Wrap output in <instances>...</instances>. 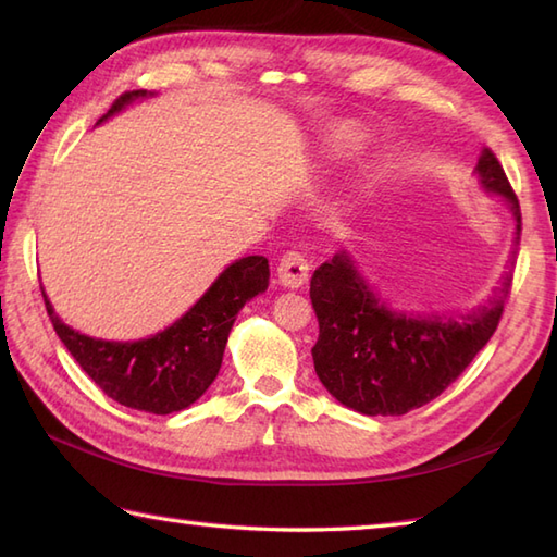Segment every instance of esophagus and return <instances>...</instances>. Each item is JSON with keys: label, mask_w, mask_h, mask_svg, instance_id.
<instances>
[{"label": "esophagus", "mask_w": 557, "mask_h": 557, "mask_svg": "<svg viewBox=\"0 0 557 557\" xmlns=\"http://www.w3.org/2000/svg\"><path fill=\"white\" fill-rule=\"evenodd\" d=\"M277 277L282 282V287L299 289L306 285V280H309V263H306V258L299 251H289L280 258Z\"/></svg>", "instance_id": "obj_1"}]
</instances>
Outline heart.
I'll use <instances>...</instances> for the list:
<instances>
[{"instance_id":"b5f03b06","label":"heart","mask_w":557,"mask_h":557,"mask_svg":"<svg viewBox=\"0 0 557 557\" xmlns=\"http://www.w3.org/2000/svg\"><path fill=\"white\" fill-rule=\"evenodd\" d=\"M366 144H369V134L363 132L361 126L345 122V124H337L327 132L325 136V148L333 152V156H354V152H359Z\"/></svg>"}]
</instances>
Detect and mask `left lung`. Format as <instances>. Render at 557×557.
<instances>
[{"label":"left lung","mask_w":557,"mask_h":557,"mask_svg":"<svg viewBox=\"0 0 557 557\" xmlns=\"http://www.w3.org/2000/svg\"><path fill=\"white\" fill-rule=\"evenodd\" d=\"M481 186L503 196L522 234V210L503 164L483 148L476 164ZM512 275L498 294L461 318H413L389 311L366 285L347 253L313 272L311 304L318 318L313 366L321 383L342 405L369 417H401L429 405L465 373L498 327Z\"/></svg>","instance_id":"8db88e82"}]
</instances>
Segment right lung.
<instances>
[{"instance_id": "obj_1", "label": "right lung", "mask_w": 557, "mask_h": 557, "mask_svg": "<svg viewBox=\"0 0 557 557\" xmlns=\"http://www.w3.org/2000/svg\"><path fill=\"white\" fill-rule=\"evenodd\" d=\"M146 96H150L148 90L122 92L98 124ZM268 258L236 260L180 321L138 342L81 335L59 321L45 292L42 299L54 333L104 395L138 411L172 413L194 405L215 381L236 313L248 299L268 289Z\"/></svg>"}]
</instances>
